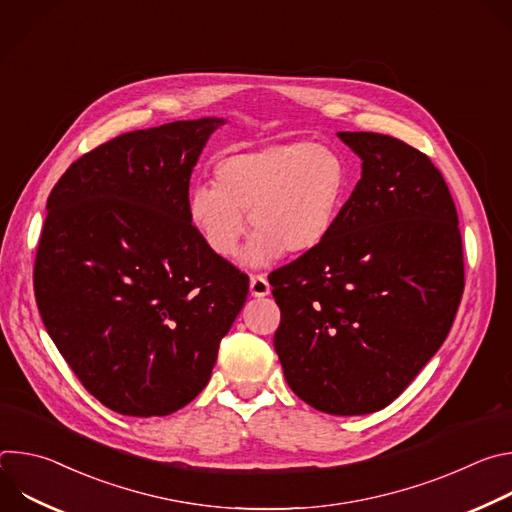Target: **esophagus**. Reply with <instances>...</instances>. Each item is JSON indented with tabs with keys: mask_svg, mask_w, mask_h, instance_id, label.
<instances>
[{
	"mask_svg": "<svg viewBox=\"0 0 512 512\" xmlns=\"http://www.w3.org/2000/svg\"><path fill=\"white\" fill-rule=\"evenodd\" d=\"M249 287H251L253 298H265V296L271 294V285L263 275H253L251 281H249Z\"/></svg>",
	"mask_w": 512,
	"mask_h": 512,
	"instance_id": "1",
	"label": "esophagus"
}]
</instances>
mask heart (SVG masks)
Returning <instances> with one entry per match:
<instances>
[{
	"label": "heart",
	"mask_w": 512,
	"mask_h": 512,
	"mask_svg": "<svg viewBox=\"0 0 512 512\" xmlns=\"http://www.w3.org/2000/svg\"><path fill=\"white\" fill-rule=\"evenodd\" d=\"M344 160L324 145L294 141L237 152L214 166V182H196L188 192V221L218 257H233L247 233L255 235L245 263L265 267L285 249L294 255L318 251L332 235L348 198Z\"/></svg>",
	"instance_id": "1"
}]
</instances>
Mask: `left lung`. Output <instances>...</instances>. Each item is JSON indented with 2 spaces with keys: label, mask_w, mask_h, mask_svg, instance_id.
<instances>
[{
  "label": "left lung",
  "mask_w": 512,
  "mask_h": 512,
  "mask_svg": "<svg viewBox=\"0 0 512 512\" xmlns=\"http://www.w3.org/2000/svg\"><path fill=\"white\" fill-rule=\"evenodd\" d=\"M360 180L328 241L269 275L273 346L302 401L330 415L387 407L437 352L464 291L458 212L431 160L391 135L338 131Z\"/></svg>",
  "instance_id": "obj_1"
}]
</instances>
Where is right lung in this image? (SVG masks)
Masks as SVG:
<instances>
[{
	"label": "right lung",
	"instance_id": "obj_1",
	"mask_svg": "<svg viewBox=\"0 0 512 512\" xmlns=\"http://www.w3.org/2000/svg\"><path fill=\"white\" fill-rule=\"evenodd\" d=\"M227 119L123 133L48 196L34 265L42 322L85 389L133 417L168 415L210 381L249 277L188 221L192 170Z\"/></svg>",
	"mask_w": 512,
	"mask_h": 512
}]
</instances>
